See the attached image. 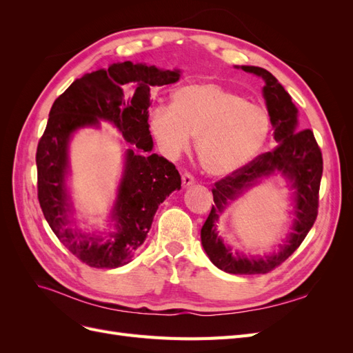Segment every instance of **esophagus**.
<instances>
[{
    "label": "esophagus",
    "mask_w": 353,
    "mask_h": 353,
    "mask_svg": "<svg viewBox=\"0 0 353 353\" xmlns=\"http://www.w3.org/2000/svg\"><path fill=\"white\" fill-rule=\"evenodd\" d=\"M181 179H183V185L184 187H190V185H193L196 183L194 176L191 175V174H188V172H184L183 175H181Z\"/></svg>",
    "instance_id": "esophagus-1"
}]
</instances>
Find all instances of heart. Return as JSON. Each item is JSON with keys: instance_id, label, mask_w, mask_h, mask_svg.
Masks as SVG:
<instances>
[{"instance_id": "b5f03b06", "label": "heart", "mask_w": 353, "mask_h": 353, "mask_svg": "<svg viewBox=\"0 0 353 353\" xmlns=\"http://www.w3.org/2000/svg\"><path fill=\"white\" fill-rule=\"evenodd\" d=\"M150 128L162 152L176 157L196 135V153L210 175H228L252 160L270 131V116L259 104L216 83H191L172 95V105H157Z\"/></svg>"}]
</instances>
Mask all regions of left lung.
<instances>
[{
	"label": "left lung",
	"mask_w": 353,
	"mask_h": 353,
	"mask_svg": "<svg viewBox=\"0 0 353 353\" xmlns=\"http://www.w3.org/2000/svg\"><path fill=\"white\" fill-rule=\"evenodd\" d=\"M244 72L258 74L265 81L263 99L274 128V150L254 157L250 163L215 184L212 188V210L201 227V244L212 263L228 274H266L280 266L312 228L318 215V193L323 176V154L311 130L297 131V109L292 97L272 73L256 66H241ZM280 172L292 181L295 188V221L291 236L279 254L248 260L232 252L216 232L220 213L261 177Z\"/></svg>",
	"instance_id": "obj_1"
}]
</instances>
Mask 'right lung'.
<instances>
[{
    "label": "right lung",
    "mask_w": 353,
    "mask_h": 353,
    "mask_svg": "<svg viewBox=\"0 0 353 353\" xmlns=\"http://www.w3.org/2000/svg\"><path fill=\"white\" fill-rule=\"evenodd\" d=\"M179 70H160L132 61L113 63L73 81L52 104L37 148L38 200L52 232L79 261L92 268H117L131 262L145 241L160 203L181 188L174 163L152 153L148 108L153 87L174 83ZM112 121L134 147L125 154V170L112 211V228L83 234L69 227L71 202L65 188L67 148L79 127Z\"/></svg>",
    "instance_id": "right-lung-1"
}]
</instances>
